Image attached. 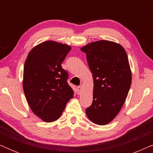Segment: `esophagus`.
<instances>
[{
    "mask_svg": "<svg viewBox=\"0 0 153 153\" xmlns=\"http://www.w3.org/2000/svg\"><path fill=\"white\" fill-rule=\"evenodd\" d=\"M76 90H77V93L79 94H81V91H82V87L81 86H78L76 88Z\"/></svg>",
    "mask_w": 153,
    "mask_h": 153,
    "instance_id": "34e87169",
    "label": "esophagus"
}]
</instances>
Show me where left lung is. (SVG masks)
<instances>
[{
	"mask_svg": "<svg viewBox=\"0 0 153 153\" xmlns=\"http://www.w3.org/2000/svg\"><path fill=\"white\" fill-rule=\"evenodd\" d=\"M81 50L86 53L94 82L93 100L85 113L93 123L106 125L120 112L130 88L128 57L122 46L108 40L88 44Z\"/></svg>",
	"mask_w": 153,
	"mask_h": 153,
	"instance_id": "8db88e82",
	"label": "left lung"
}]
</instances>
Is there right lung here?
I'll return each mask as SVG.
<instances>
[{"instance_id": "obj_1", "label": "right lung", "mask_w": 153, "mask_h": 153, "mask_svg": "<svg viewBox=\"0 0 153 153\" xmlns=\"http://www.w3.org/2000/svg\"><path fill=\"white\" fill-rule=\"evenodd\" d=\"M70 46L47 41L29 52L24 68L23 88L33 112L47 123L58 120L73 97L68 73L61 64Z\"/></svg>"}]
</instances>
